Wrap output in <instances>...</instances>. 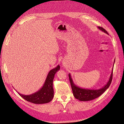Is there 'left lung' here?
I'll return each instance as SVG.
<instances>
[{
    "label": "left lung",
    "instance_id": "1",
    "mask_svg": "<svg viewBox=\"0 0 124 124\" xmlns=\"http://www.w3.org/2000/svg\"><path fill=\"white\" fill-rule=\"evenodd\" d=\"M98 28H99L100 31L108 35V32L102 27H98ZM115 60L114 62V64L115 62ZM113 70V67L112 69V72L110 75V77L109 78V80H108V82H107V83L102 88L98 89H85V88H82L78 87V86H77L74 83V82L72 79V78L71 77V75L69 73V80H70V84L71 86V88H72V91L73 93V96H74L75 98L78 99V100L82 101H91L98 98V97H99L100 95H102V93L106 91L107 89H108V87H109L112 80Z\"/></svg>",
    "mask_w": 124,
    "mask_h": 124
}]
</instances>
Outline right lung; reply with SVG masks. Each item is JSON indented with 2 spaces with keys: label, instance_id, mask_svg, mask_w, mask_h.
I'll list each match as a JSON object with an SVG mask.
<instances>
[{
  "label": "right lung",
  "instance_id": "right-lung-1",
  "mask_svg": "<svg viewBox=\"0 0 124 124\" xmlns=\"http://www.w3.org/2000/svg\"><path fill=\"white\" fill-rule=\"evenodd\" d=\"M60 69L58 65L48 72L43 86L38 91L29 95L18 94L28 102L35 104H43L50 102L54 97V89L53 87V79L55 73Z\"/></svg>",
  "mask_w": 124,
  "mask_h": 124
}]
</instances>
